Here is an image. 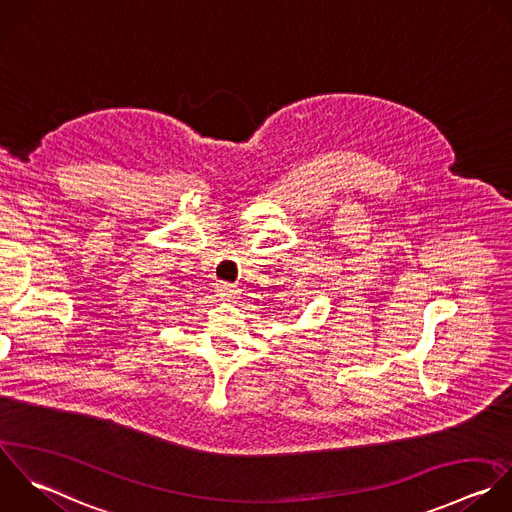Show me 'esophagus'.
<instances>
[{"instance_id": "34e87169", "label": "esophagus", "mask_w": 512, "mask_h": 512, "mask_svg": "<svg viewBox=\"0 0 512 512\" xmlns=\"http://www.w3.org/2000/svg\"><path fill=\"white\" fill-rule=\"evenodd\" d=\"M215 291H217V295H221V297H235V293H239L233 283H225V281H219V283L215 285Z\"/></svg>"}]
</instances>
